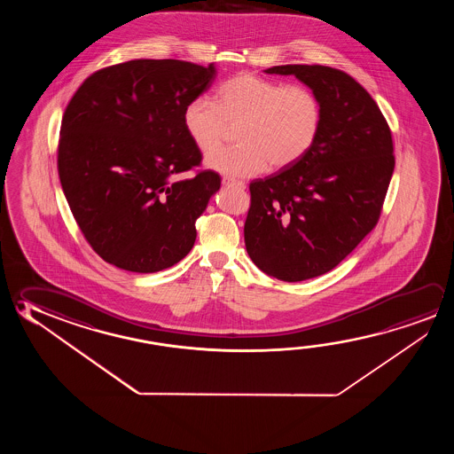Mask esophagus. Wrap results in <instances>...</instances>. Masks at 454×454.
<instances>
[{
  "label": "esophagus",
  "mask_w": 454,
  "mask_h": 454,
  "mask_svg": "<svg viewBox=\"0 0 454 454\" xmlns=\"http://www.w3.org/2000/svg\"><path fill=\"white\" fill-rule=\"evenodd\" d=\"M223 185L236 186V188H246V184L240 180L231 179V177H223Z\"/></svg>",
  "instance_id": "1"
}]
</instances>
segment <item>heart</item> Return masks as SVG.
Listing matches in <instances>:
<instances>
[{
    "instance_id": "b5f03b06",
    "label": "heart",
    "mask_w": 454,
    "mask_h": 454,
    "mask_svg": "<svg viewBox=\"0 0 454 454\" xmlns=\"http://www.w3.org/2000/svg\"><path fill=\"white\" fill-rule=\"evenodd\" d=\"M182 123L206 155L222 144L228 125H238V145L208 155L206 166L226 177H250L269 166L283 169L304 158L318 139L323 106L304 85L240 73L216 89L214 103L202 97L188 101Z\"/></svg>"
}]
</instances>
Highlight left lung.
I'll return each instance as SVG.
<instances>
[{"label": "left lung", "mask_w": 454, "mask_h": 454, "mask_svg": "<svg viewBox=\"0 0 454 454\" xmlns=\"http://www.w3.org/2000/svg\"><path fill=\"white\" fill-rule=\"evenodd\" d=\"M323 106L318 139L298 163L250 184L247 253L283 282L326 274L373 230L393 177V137L377 103L351 75L321 65H283Z\"/></svg>", "instance_id": "1"}]
</instances>
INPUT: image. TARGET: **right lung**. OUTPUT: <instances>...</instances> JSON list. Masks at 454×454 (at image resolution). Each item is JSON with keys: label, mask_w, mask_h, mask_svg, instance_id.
<instances>
[{"label": "right lung", "mask_w": 454, "mask_h": 454, "mask_svg": "<svg viewBox=\"0 0 454 454\" xmlns=\"http://www.w3.org/2000/svg\"><path fill=\"white\" fill-rule=\"evenodd\" d=\"M216 75L180 60H131L85 79L61 120L59 174L91 248L112 266L150 274L185 258L194 223L220 190L182 112Z\"/></svg>", "instance_id": "obj_1"}]
</instances>
